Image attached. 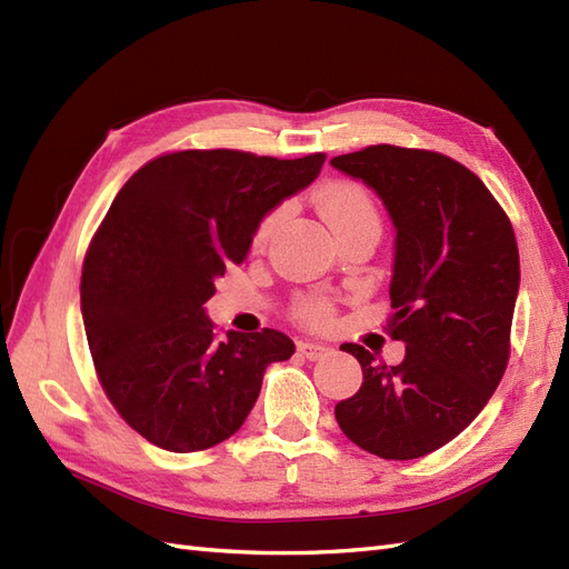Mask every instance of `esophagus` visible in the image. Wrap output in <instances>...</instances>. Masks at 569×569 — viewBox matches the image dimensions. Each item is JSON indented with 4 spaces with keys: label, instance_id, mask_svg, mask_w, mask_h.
<instances>
[{
    "label": "esophagus",
    "instance_id": "obj_1",
    "mask_svg": "<svg viewBox=\"0 0 569 569\" xmlns=\"http://www.w3.org/2000/svg\"><path fill=\"white\" fill-rule=\"evenodd\" d=\"M298 352L303 355L306 359L316 361V359L328 357L332 352V347L330 345H320V342H298Z\"/></svg>",
    "mask_w": 569,
    "mask_h": 569
}]
</instances>
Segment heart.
I'll list each match as a JSON object with an SVG mask.
<instances>
[{"label": "heart", "instance_id": "heart-1", "mask_svg": "<svg viewBox=\"0 0 569 569\" xmlns=\"http://www.w3.org/2000/svg\"><path fill=\"white\" fill-rule=\"evenodd\" d=\"M316 204L320 217L328 222L337 239L361 232V229H371V232H379L381 229L377 204H373L367 188H361L359 183L337 180V183L325 186L316 196ZM281 217L283 210H273L271 214L263 217L257 232H253V247H263L266 241L271 239L276 224L281 222ZM332 316L335 308L330 303V298L325 296H306L296 303V318L310 325V328H325V325L332 320Z\"/></svg>", "mask_w": 569, "mask_h": 569}]
</instances>
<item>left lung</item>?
<instances>
[{
    "label": "left lung",
    "instance_id": "1",
    "mask_svg": "<svg viewBox=\"0 0 569 569\" xmlns=\"http://www.w3.org/2000/svg\"><path fill=\"white\" fill-rule=\"evenodd\" d=\"M389 212L393 239L391 335L406 345L386 367L359 345V391L335 406L342 432L383 459H418L457 438L509 365L521 286L516 234L481 180L435 151L379 143L335 156Z\"/></svg>",
    "mask_w": 569,
    "mask_h": 569
}]
</instances>
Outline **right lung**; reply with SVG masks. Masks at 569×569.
<instances>
[{
	"label": "right lung",
	"mask_w": 569,
	"mask_h": 569,
	"mask_svg": "<svg viewBox=\"0 0 569 569\" xmlns=\"http://www.w3.org/2000/svg\"><path fill=\"white\" fill-rule=\"evenodd\" d=\"M325 153L296 161L244 151L153 159L117 192L82 263L80 310L104 393L168 452H198L247 420L288 335H214L204 303L241 263L259 222L318 178Z\"/></svg>",
	"instance_id": "right-lung-1"
}]
</instances>
